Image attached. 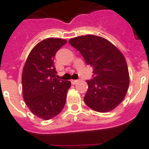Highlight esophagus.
<instances>
[{
    "label": "esophagus",
    "instance_id": "esophagus-1",
    "mask_svg": "<svg viewBox=\"0 0 149 149\" xmlns=\"http://www.w3.org/2000/svg\"><path fill=\"white\" fill-rule=\"evenodd\" d=\"M78 81H79L78 79H72V80H71V84H76Z\"/></svg>",
    "mask_w": 149,
    "mask_h": 149
}]
</instances>
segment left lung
I'll use <instances>...</instances> for the list:
<instances>
[{
    "mask_svg": "<svg viewBox=\"0 0 149 149\" xmlns=\"http://www.w3.org/2000/svg\"><path fill=\"white\" fill-rule=\"evenodd\" d=\"M69 42L93 67V78L86 80L85 104L101 113L112 111L124 100L129 86L128 69L122 53L109 41L93 35L71 38Z\"/></svg>",
    "mask_w": 149,
    "mask_h": 149,
    "instance_id": "left-lung-1",
    "label": "left lung"
}]
</instances>
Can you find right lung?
<instances>
[{"instance_id": "add662e5", "label": "right lung", "mask_w": 149, "mask_h": 149, "mask_svg": "<svg viewBox=\"0 0 149 149\" xmlns=\"http://www.w3.org/2000/svg\"><path fill=\"white\" fill-rule=\"evenodd\" d=\"M66 43L62 38H46L29 53L22 72V93L30 111L43 120H49L65 106L70 81L56 77L54 57Z\"/></svg>"}]
</instances>
